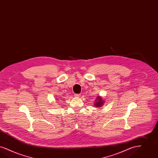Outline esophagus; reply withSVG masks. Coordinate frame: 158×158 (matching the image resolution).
<instances>
[{"instance_id": "esophagus-1", "label": "esophagus", "mask_w": 158, "mask_h": 158, "mask_svg": "<svg viewBox=\"0 0 158 158\" xmlns=\"http://www.w3.org/2000/svg\"><path fill=\"white\" fill-rule=\"evenodd\" d=\"M74 96L77 98V97H79V94H75V95H74Z\"/></svg>"}]
</instances>
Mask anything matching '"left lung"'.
Wrapping results in <instances>:
<instances>
[{"instance_id": "obj_1", "label": "left lung", "mask_w": 158, "mask_h": 158, "mask_svg": "<svg viewBox=\"0 0 158 158\" xmlns=\"http://www.w3.org/2000/svg\"><path fill=\"white\" fill-rule=\"evenodd\" d=\"M104 104V102L102 100V98L101 96H98L96 97V101H95V106L98 107H101L102 106H103V105Z\"/></svg>"}]
</instances>
